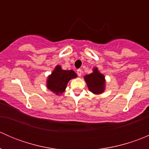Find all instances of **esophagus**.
I'll return each mask as SVG.
<instances>
[{
  "mask_svg": "<svg viewBox=\"0 0 149 149\" xmlns=\"http://www.w3.org/2000/svg\"><path fill=\"white\" fill-rule=\"evenodd\" d=\"M77 74L79 76H81L82 74V70L81 69H78L77 70Z\"/></svg>",
  "mask_w": 149,
  "mask_h": 149,
  "instance_id": "1",
  "label": "esophagus"
}]
</instances>
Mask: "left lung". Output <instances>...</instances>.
Wrapping results in <instances>:
<instances>
[{
  "label": "left lung",
  "instance_id": "left-lung-1",
  "mask_svg": "<svg viewBox=\"0 0 149 149\" xmlns=\"http://www.w3.org/2000/svg\"><path fill=\"white\" fill-rule=\"evenodd\" d=\"M88 90L94 94H101L106 88V79L104 74L99 70L98 68L94 67L92 73L85 75L84 77Z\"/></svg>",
  "mask_w": 149,
  "mask_h": 149
}]
</instances>
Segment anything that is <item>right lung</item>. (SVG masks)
<instances>
[{
	"instance_id": "obj_1",
	"label": "right lung",
	"mask_w": 149,
	"mask_h": 149,
	"mask_svg": "<svg viewBox=\"0 0 149 149\" xmlns=\"http://www.w3.org/2000/svg\"><path fill=\"white\" fill-rule=\"evenodd\" d=\"M76 77L77 74L73 70H63L61 65H57L47 76L46 86L56 95H61L65 91L69 81Z\"/></svg>"
}]
</instances>
